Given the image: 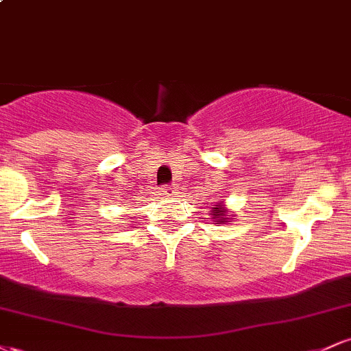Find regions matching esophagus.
Instances as JSON below:
<instances>
[{"label": "esophagus", "mask_w": 351, "mask_h": 351, "mask_svg": "<svg viewBox=\"0 0 351 351\" xmlns=\"http://www.w3.org/2000/svg\"><path fill=\"white\" fill-rule=\"evenodd\" d=\"M160 195L165 196V198H170V196L175 195V189H173L171 186H163V188H160Z\"/></svg>", "instance_id": "34e87169"}]
</instances>
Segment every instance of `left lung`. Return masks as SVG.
<instances>
[{"label": "left lung", "mask_w": 351, "mask_h": 351, "mask_svg": "<svg viewBox=\"0 0 351 351\" xmlns=\"http://www.w3.org/2000/svg\"><path fill=\"white\" fill-rule=\"evenodd\" d=\"M209 216H211L209 219L213 221V224H231L236 219V215H232L229 211L223 201L216 203L213 208H209Z\"/></svg>", "instance_id": "obj_1"}]
</instances>
